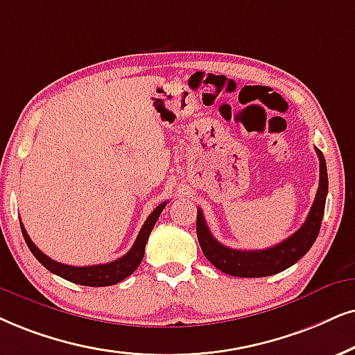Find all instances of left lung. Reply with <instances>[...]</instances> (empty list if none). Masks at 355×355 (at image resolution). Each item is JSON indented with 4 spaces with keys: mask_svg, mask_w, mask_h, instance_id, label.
I'll return each instance as SVG.
<instances>
[{
    "mask_svg": "<svg viewBox=\"0 0 355 355\" xmlns=\"http://www.w3.org/2000/svg\"><path fill=\"white\" fill-rule=\"evenodd\" d=\"M316 154L320 157V187H318L316 198L313 201L306 221L295 234L286 237L273 248L262 250H237L226 248L214 239L205 221L203 211L198 209L196 236H198L200 248L205 257L214 267L232 277H268L297 263L311 249L320 232L327 195L326 160L321 150L316 149Z\"/></svg>",
    "mask_w": 355,
    "mask_h": 355,
    "instance_id": "1",
    "label": "left lung"
}]
</instances>
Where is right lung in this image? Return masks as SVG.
<instances>
[{
    "label": "right lung",
    "mask_w": 355,
    "mask_h": 355,
    "mask_svg": "<svg viewBox=\"0 0 355 355\" xmlns=\"http://www.w3.org/2000/svg\"><path fill=\"white\" fill-rule=\"evenodd\" d=\"M167 201L160 203L157 208L152 211L150 216L146 219L144 226L142 230L139 231L137 239L134 242V245L129 250L128 254H124L123 257H119L118 260H113V262L107 263H100V266H88V267H73V266H65V263L55 262L51 257H47L46 254L40 252L37 245L31 241V237L26 232L24 226L21 223V231L22 236H24L26 244L31 249V252L35 259L42 263L47 270H51L55 275L65 278V280L73 282V284L78 285H85V286H110L118 284V282L124 280L131 275L132 272H136V268L139 267V263L142 262L144 259V252H146V244L147 239H149L150 231L154 230L157 219H159L160 213H162Z\"/></svg>",
    "instance_id": "add662e5"
}]
</instances>
